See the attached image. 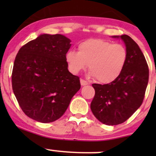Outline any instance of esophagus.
<instances>
[{
  "label": "esophagus",
  "instance_id": "34e87169",
  "mask_svg": "<svg viewBox=\"0 0 156 156\" xmlns=\"http://www.w3.org/2000/svg\"><path fill=\"white\" fill-rule=\"evenodd\" d=\"M80 82H81V86H85V85H87V84H88L87 81H84V79H81V80H80Z\"/></svg>",
  "mask_w": 156,
  "mask_h": 156
}]
</instances>
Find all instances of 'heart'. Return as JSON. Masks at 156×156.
Masks as SVG:
<instances>
[{
	"label": "heart",
	"mask_w": 156,
	"mask_h": 156,
	"mask_svg": "<svg viewBox=\"0 0 156 156\" xmlns=\"http://www.w3.org/2000/svg\"><path fill=\"white\" fill-rule=\"evenodd\" d=\"M69 69L78 74L88 66L90 75L103 84L114 81L123 71L127 60L124 45L103 39H88L78 45V52L69 50L66 55Z\"/></svg>",
	"instance_id": "heart-1"
}]
</instances>
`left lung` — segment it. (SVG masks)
Segmentation results:
<instances>
[{"label":"left lung","mask_w":156,"mask_h":156,"mask_svg":"<svg viewBox=\"0 0 156 156\" xmlns=\"http://www.w3.org/2000/svg\"><path fill=\"white\" fill-rule=\"evenodd\" d=\"M121 38L127 51V60L121 75L106 84H93L95 96L90 104L94 115L106 125H117L127 120L144 101L149 81V68L137 44L127 34Z\"/></svg>","instance_id":"left-lung-1"}]
</instances>
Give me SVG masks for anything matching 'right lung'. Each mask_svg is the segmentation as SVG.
Segmentation results:
<instances>
[{
    "label": "right lung",
    "instance_id": "1",
    "mask_svg": "<svg viewBox=\"0 0 156 156\" xmlns=\"http://www.w3.org/2000/svg\"><path fill=\"white\" fill-rule=\"evenodd\" d=\"M70 42L62 34H40L16 56L12 90L25 114L37 122L59 119L81 88L79 78L69 72L66 60Z\"/></svg>",
    "mask_w": 156,
    "mask_h": 156
}]
</instances>
